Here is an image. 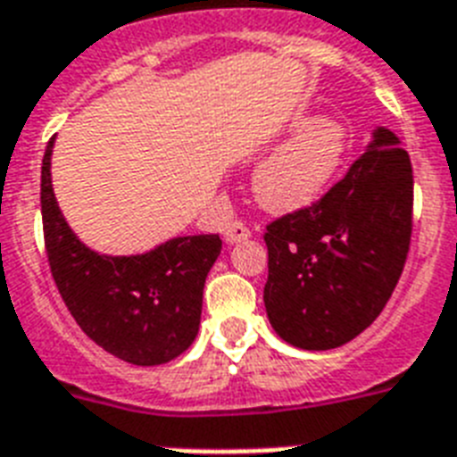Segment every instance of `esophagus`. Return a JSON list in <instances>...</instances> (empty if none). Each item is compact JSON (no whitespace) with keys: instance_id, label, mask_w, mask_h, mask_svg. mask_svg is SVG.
Segmentation results:
<instances>
[{"instance_id":"1","label":"esophagus","mask_w":457,"mask_h":457,"mask_svg":"<svg viewBox=\"0 0 457 457\" xmlns=\"http://www.w3.org/2000/svg\"><path fill=\"white\" fill-rule=\"evenodd\" d=\"M224 238L228 243H240V240L250 238V228H247L243 221H231V224L224 228Z\"/></svg>"}]
</instances>
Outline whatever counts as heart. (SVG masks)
I'll list each match as a JSON object with an SVG mask.
<instances>
[{
    "label": "heart",
    "mask_w": 457,
    "mask_h": 457,
    "mask_svg": "<svg viewBox=\"0 0 457 457\" xmlns=\"http://www.w3.org/2000/svg\"><path fill=\"white\" fill-rule=\"evenodd\" d=\"M297 137L273 153L254 174V195L266 210L295 212L326 191L346 155V131L332 120L302 118Z\"/></svg>",
    "instance_id": "1"
}]
</instances>
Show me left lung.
<instances>
[{
  "label": "left lung",
  "mask_w": 457,
  "mask_h": 457,
  "mask_svg": "<svg viewBox=\"0 0 457 457\" xmlns=\"http://www.w3.org/2000/svg\"><path fill=\"white\" fill-rule=\"evenodd\" d=\"M413 233V165L375 141L320 200L266 224L264 304L287 345L326 352L366 330L399 283Z\"/></svg>",
  "instance_id": "obj_1"
}]
</instances>
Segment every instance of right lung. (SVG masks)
Wrapping results in <instances>:
<instances>
[{"label":"right lung","instance_id":"1","mask_svg":"<svg viewBox=\"0 0 457 457\" xmlns=\"http://www.w3.org/2000/svg\"><path fill=\"white\" fill-rule=\"evenodd\" d=\"M51 148L42 160V228L49 269L68 312L101 349L134 366H162L193 345L203 287L221 252L217 233L171 238L137 257H104L65 224L51 188Z\"/></svg>","mask_w":457,"mask_h":457}]
</instances>
